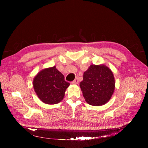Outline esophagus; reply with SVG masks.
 Here are the masks:
<instances>
[{"instance_id":"34e87169","label":"esophagus","mask_w":148,"mask_h":148,"mask_svg":"<svg viewBox=\"0 0 148 148\" xmlns=\"http://www.w3.org/2000/svg\"><path fill=\"white\" fill-rule=\"evenodd\" d=\"M78 82H79V81H78V78H76L75 79V80L74 81L72 82L73 84H78Z\"/></svg>"}]
</instances>
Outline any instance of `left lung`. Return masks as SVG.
I'll return each mask as SVG.
<instances>
[{
	"instance_id": "left-lung-1",
	"label": "left lung",
	"mask_w": 148,
	"mask_h": 148,
	"mask_svg": "<svg viewBox=\"0 0 148 148\" xmlns=\"http://www.w3.org/2000/svg\"><path fill=\"white\" fill-rule=\"evenodd\" d=\"M88 104L99 106L108 102L115 89L113 73L105 65H91L83 74L79 83Z\"/></svg>"
}]
</instances>
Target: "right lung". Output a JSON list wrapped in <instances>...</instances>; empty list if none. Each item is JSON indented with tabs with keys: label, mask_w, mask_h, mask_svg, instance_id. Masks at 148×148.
<instances>
[{
	"label": "right lung",
	"mask_w": 148,
	"mask_h": 148,
	"mask_svg": "<svg viewBox=\"0 0 148 148\" xmlns=\"http://www.w3.org/2000/svg\"><path fill=\"white\" fill-rule=\"evenodd\" d=\"M69 85L55 66L41 70L33 80V87L37 96L47 104L60 102Z\"/></svg>",
	"instance_id": "add662e5"
}]
</instances>
